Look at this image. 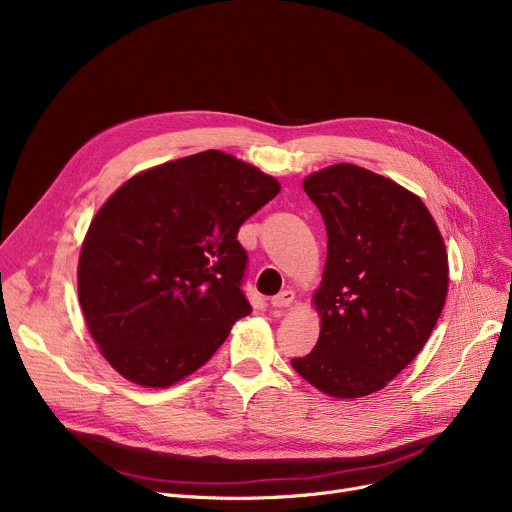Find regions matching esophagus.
I'll return each mask as SVG.
<instances>
[{
    "label": "esophagus",
    "instance_id": "esophagus-1",
    "mask_svg": "<svg viewBox=\"0 0 512 512\" xmlns=\"http://www.w3.org/2000/svg\"><path fill=\"white\" fill-rule=\"evenodd\" d=\"M292 301H294V292L292 290H282L280 294H276V297L270 299V305L276 307V309H282V307H288Z\"/></svg>",
    "mask_w": 512,
    "mask_h": 512
}]
</instances>
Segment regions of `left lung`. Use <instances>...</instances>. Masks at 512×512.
Returning <instances> with one entry per match:
<instances>
[{
	"mask_svg": "<svg viewBox=\"0 0 512 512\" xmlns=\"http://www.w3.org/2000/svg\"><path fill=\"white\" fill-rule=\"evenodd\" d=\"M305 193L328 232L315 292L321 332L292 359L299 375L336 398L382 390L423 348L448 292V255L423 201L353 164L311 174Z\"/></svg>",
	"mask_w": 512,
	"mask_h": 512,
	"instance_id": "obj_1",
	"label": "left lung"
}]
</instances>
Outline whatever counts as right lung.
I'll list each match as a JSON object with an SVG mask.
<instances>
[{"label":"right lung","instance_id":"add662e5","mask_svg":"<svg viewBox=\"0 0 512 512\" xmlns=\"http://www.w3.org/2000/svg\"><path fill=\"white\" fill-rule=\"evenodd\" d=\"M278 193L276 178L209 149L137 174L105 201L80 249L78 301L126 380L176 384L251 313L236 236Z\"/></svg>","mask_w":512,"mask_h":512}]
</instances>
